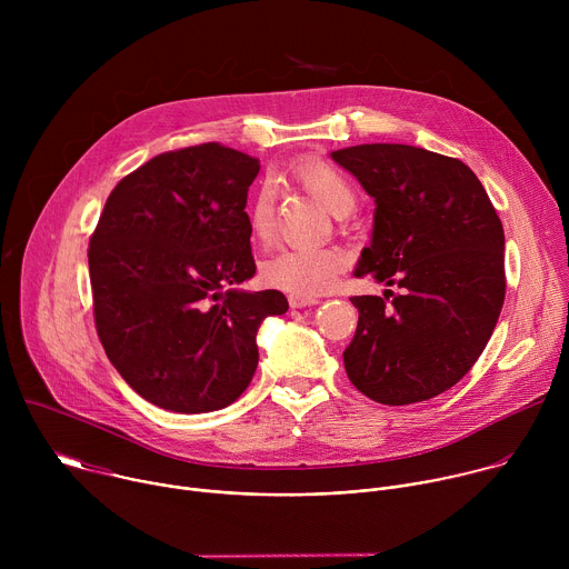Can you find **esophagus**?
I'll return each instance as SVG.
<instances>
[{"mask_svg":"<svg viewBox=\"0 0 569 569\" xmlns=\"http://www.w3.org/2000/svg\"><path fill=\"white\" fill-rule=\"evenodd\" d=\"M288 303H290V308H306V306L319 303V299L317 297H308V295H290Z\"/></svg>","mask_w":569,"mask_h":569,"instance_id":"1","label":"esophagus"}]
</instances>
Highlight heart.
Segmentation results:
<instances>
[{"label":"heart","mask_w":569,"mask_h":569,"mask_svg":"<svg viewBox=\"0 0 569 569\" xmlns=\"http://www.w3.org/2000/svg\"><path fill=\"white\" fill-rule=\"evenodd\" d=\"M288 176L333 216L342 218L353 211L356 191L351 182L323 159H297L288 169ZM274 211L277 196L274 189L266 182L257 189L248 209L252 238L261 242V246H268L274 236ZM345 268L347 254L338 248H281L263 263V279L268 286L288 290L292 295L312 297L327 292Z\"/></svg>","instance_id":"1"}]
</instances>
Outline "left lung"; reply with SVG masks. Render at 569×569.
Wrapping results in <instances>:
<instances>
[{
    "label": "left lung",
    "mask_w": 569,
    "mask_h": 569,
    "mask_svg": "<svg viewBox=\"0 0 569 569\" xmlns=\"http://www.w3.org/2000/svg\"><path fill=\"white\" fill-rule=\"evenodd\" d=\"M331 157L376 202L353 274L400 288L351 297L360 315L342 353L347 376L382 405L435 398L477 362L505 303L496 207L461 159L426 148L360 143Z\"/></svg>",
    "instance_id": "left-lung-1"
}]
</instances>
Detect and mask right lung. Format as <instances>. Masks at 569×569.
Segmentation results:
<instances>
[{"instance_id": "right-lung-1", "label": "right lung", "mask_w": 569, "mask_h": 569, "mask_svg": "<svg viewBox=\"0 0 569 569\" xmlns=\"http://www.w3.org/2000/svg\"><path fill=\"white\" fill-rule=\"evenodd\" d=\"M259 169L216 141L161 152L112 189L90 238L99 340L161 410L231 405L257 371L261 321L288 310L279 290H236L257 272L246 204Z\"/></svg>"}]
</instances>
